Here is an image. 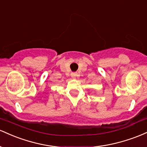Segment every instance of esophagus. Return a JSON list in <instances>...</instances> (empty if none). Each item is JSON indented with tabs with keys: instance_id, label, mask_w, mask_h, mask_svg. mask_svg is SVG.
<instances>
[{
	"instance_id": "obj_1",
	"label": "esophagus",
	"mask_w": 147,
	"mask_h": 147,
	"mask_svg": "<svg viewBox=\"0 0 147 147\" xmlns=\"http://www.w3.org/2000/svg\"><path fill=\"white\" fill-rule=\"evenodd\" d=\"M71 76L72 78H76V76H78V74H77L76 72H72V73L71 74Z\"/></svg>"
}]
</instances>
